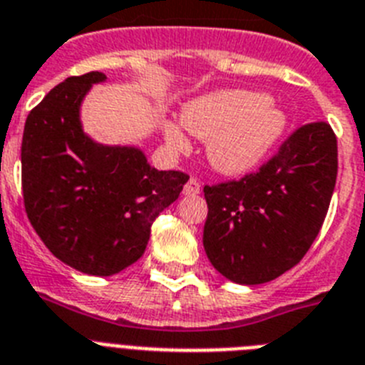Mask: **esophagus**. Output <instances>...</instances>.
<instances>
[{
    "label": "esophagus",
    "mask_w": 365,
    "mask_h": 365,
    "mask_svg": "<svg viewBox=\"0 0 365 365\" xmlns=\"http://www.w3.org/2000/svg\"><path fill=\"white\" fill-rule=\"evenodd\" d=\"M183 195L185 196H196L200 195V183L196 178H189V182L183 187Z\"/></svg>",
    "instance_id": "obj_1"
}]
</instances>
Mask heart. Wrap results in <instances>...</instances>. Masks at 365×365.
<instances>
[{
    "instance_id": "b5f03b06",
    "label": "heart",
    "mask_w": 365,
    "mask_h": 365,
    "mask_svg": "<svg viewBox=\"0 0 365 365\" xmlns=\"http://www.w3.org/2000/svg\"><path fill=\"white\" fill-rule=\"evenodd\" d=\"M182 125L196 138L207 139L205 154L215 170L242 176L270 156L283 138L288 117L261 91L218 90L183 104ZM165 139L174 150L191 148L178 123H165Z\"/></svg>"
}]
</instances>
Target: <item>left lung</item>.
<instances>
[{"mask_svg":"<svg viewBox=\"0 0 365 365\" xmlns=\"http://www.w3.org/2000/svg\"><path fill=\"white\" fill-rule=\"evenodd\" d=\"M338 145L327 123L301 126L257 173L204 187V250L239 284L279 277L303 259L331 204Z\"/></svg>","mask_w":365,"mask_h":365,"instance_id":"left-lung-1","label":"left lung"}]
</instances>
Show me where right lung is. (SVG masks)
Instances as JSON below:
<instances>
[{
  "label": "right lung",
  "mask_w": 365,
  "mask_h": 365,
  "mask_svg": "<svg viewBox=\"0 0 365 365\" xmlns=\"http://www.w3.org/2000/svg\"><path fill=\"white\" fill-rule=\"evenodd\" d=\"M101 71L69 77L27 115L21 141L25 211L49 252L82 274H119L145 253L152 222L189 176L150 167L138 147L97 143L81 106Z\"/></svg>",
  "instance_id": "1"
}]
</instances>
